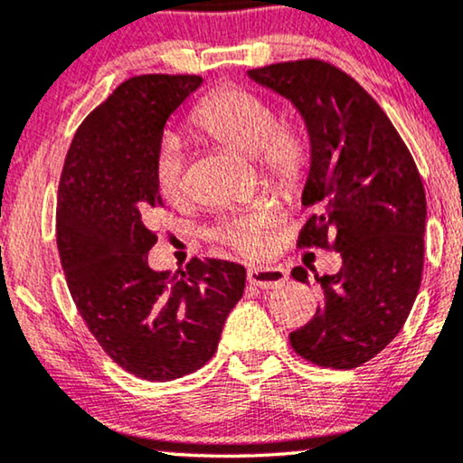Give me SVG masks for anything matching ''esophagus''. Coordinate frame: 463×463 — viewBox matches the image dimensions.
I'll return each mask as SVG.
<instances>
[{
    "mask_svg": "<svg viewBox=\"0 0 463 463\" xmlns=\"http://www.w3.org/2000/svg\"><path fill=\"white\" fill-rule=\"evenodd\" d=\"M248 281L254 283L256 288L273 289L288 281V273L281 267H250Z\"/></svg>",
    "mask_w": 463,
    "mask_h": 463,
    "instance_id": "esophagus-1",
    "label": "esophagus"
}]
</instances>
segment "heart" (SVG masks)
<instances>
[{"label": "heart", "mask_w": 463, "mask_h": 463, "mask_svg": "<svg viewBox=\"0 0 463 463\" xmlns=\"http://www.w3.org/2000/svg\"><path fill=\"white\" fill-rule=\"evenodd\" d=\"M193 125L243 156H258L277 180L289 184L303 174L305 144L294 133L277 128L275 109L254 92L243 89L212 92L194 109ZM154 182L167 201H180L186 193L182 146L171 135L158 147ZM212 237L243 254H258L267 248V218L262 213H250L226 220L213 228Z\"/></svg>", "instance_id": "obj_1"}]
</instances>
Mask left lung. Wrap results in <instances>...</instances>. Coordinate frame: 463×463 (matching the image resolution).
<instances>
[{
  "instance_id": "obj_1",
  "label": "left lung",
  "mask_w": 463,
  "mask_h": 463,
  "mask_svg": "<svg viewBox=\"0 0 463 463\" xmlns=\"http://www.w3.org/2000/svg\"><path fill=\"white\" fill-rule=\"evenodd\" d=\"M248 78L296 108L309 135L303 188L316 213L300 248H332L336 275L317 277L324 303L289 335L294 351L326 368H355L390 345L421 286L425 190L409 147L354 78L319 59L250 70ZM294 279L309 283L303 267Z\"/></svg>"
}]
</instances>
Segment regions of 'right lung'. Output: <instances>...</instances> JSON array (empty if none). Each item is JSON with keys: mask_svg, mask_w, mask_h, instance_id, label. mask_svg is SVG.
<instances>
[{"mask_svg": "<svg viewBox=\"0 0 463 463\" xmlns=\"http://www.w3.org/2000/svg\"><path fill=\"white\" fill-rule=\"evenodd\" d=\"M201 84L165 73L122 82L80 125L61 174L57 245L73 303L103 351L146 381L207 364L245 288L241 264L215 258L175 273L147 267L165 125Z\"/></svg>", "mask_w": 463, "mask_h": 463, "instance_id": "add662e5", "label": "right lung"}]
</instances>
